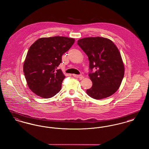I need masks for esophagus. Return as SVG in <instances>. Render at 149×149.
<instances>
[{"label":"esophagus","instance_id":"1","mask_svg":"<svg viewBox=\"0 0 149 149\" xmlns=\"http://www.w3.org/2000/svg\"><path fill=\"white\" fill-rule=\"evenodd\" d=\"M74 77H75V78H80V79H83V77L81 75H76V74H73L72 75Z\"/></svg>","mask_w":149,"mask_h":149}]
</instances>
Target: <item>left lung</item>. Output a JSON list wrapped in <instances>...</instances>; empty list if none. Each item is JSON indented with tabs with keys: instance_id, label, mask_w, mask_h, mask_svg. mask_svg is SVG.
Here are the masks:
<instances>
[{
	"instance_id": "8db88e82",
	"label": "left lung",
	"mask_w": 149,
	"mask_h": 149,
	"mask_svg": "<svg viewBox=\"0 0 149 149\" xmlns=\"http://www.w3.org/2000/svg\"><path fill=\"white\" fill-rule=\"evenodd\" d=\"M78 44L89 61V77L92 87L86 92L96 100L110 96L119 89L124 75V66L118 48L110 39L90 37L79 39ZM93 69L96 70L92 72Z\"/></svg>"
}]
</instances>
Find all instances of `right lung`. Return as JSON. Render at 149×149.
I'll list each match as a JSON object with an SVG mask.
<instances>
[{"label":"right lung","mask_w":149,"mask_h":149,"mask_svg":"<svg viewBox=\"0 0 149 149\" xmlns=\"http://www.w3.org/2000/svg\"><path fill=\"white\" fill-rule=\"evenodd\" d=\"M75 39L64 36L42 38L32 44L24 63V72L29 88L44 98L55 96L61 89L65 78L61 69L62 56Z\"/></svg>","instance_id":"add662e5"}]
</instances>
